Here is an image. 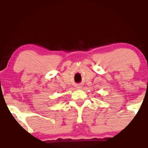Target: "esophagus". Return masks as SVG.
I'll return each mask as SVG.
<instances>
[{
  "mask_svg": "<svg viewBox=\"0 0 148 148\" xmlns=\"http://www.w3.org/2000/svg\"><path fill=\"white\" fill-rule=\"evenodd\" d=\"M76 88H81V86H76Z\"/></svg>",
  "mask_w": 148,
  "mask_h": 148,
  "instance_id": "1",
  "label": "esophagus"
}]
</instances>
